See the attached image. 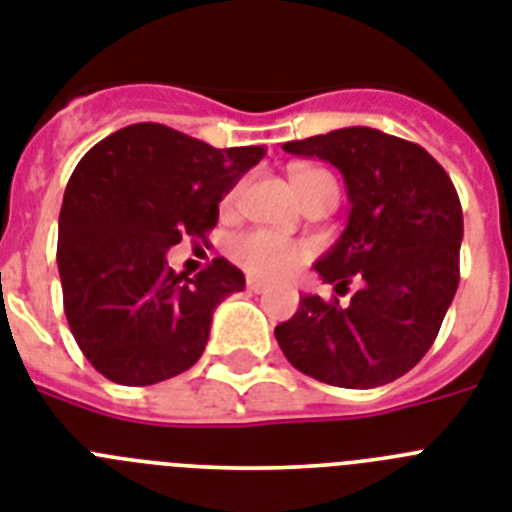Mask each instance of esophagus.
I'll return each mask as SVG.
<instances>
[{"label":"esophagus","mask_w":512,"mask_h":512,"mask_svg":"<svg viewBox=\"0 0 512 512\" xmlns=\"http://www.w3.org/2000/svg\"><path fill=\"white\" fill-rule=\"evenodd\" d=\"M268 288V283L265 281H257V278H247V291L250 293H262Z\"/></svg>","instance_id":"34e87169"}]
</instances>
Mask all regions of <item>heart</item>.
Instances as JSON below:
<instances>
[{"label": "heart", "instance_id": "heart-1", "mask_svg": "<svg viewBox=\"0 0 512 512\" xmlns=\"http://www.w3.org/2000/svg\"><path fill=\"white\" fill-rule=\"evenodd\" d=\"M293 190L299 193L301 201L311 198L317 193H337V182L330 172L317 170V167H296L291 170ZM239 198V185L226 193L224 208H231ZM231 260L237 262L239 268L247 270L250 275H260V278H286L293 270H299L309 257V247L296 239L281 237L273 231L255 229L237 234L229 244Z\"/></svg>", "mask_w": 512, "mask_h": 512}]
</instances>
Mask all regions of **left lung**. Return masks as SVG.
<instances>
[{"label": "left lung", "mask_w": 512, "mask_h": 512, "mask_svg": "<svg viewBox=\"0 0 512 512\" xmlns=\"http://www.w3.org/2000/svg\"><path fill=\"white\" fill-rule=\"evenodd\" d=\"M283 149L324 159L345 177L348 226L314 270L337 293L361 286L348 306L304 296L275 340L311 379L345 389L389 384L428 353L459 288V193L422 146L376 128H337Z\"/></svg>", "instance_id": "left-lung-1"}]
</instances>
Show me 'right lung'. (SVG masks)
<instances>
[{
  "label": "right lung",
  "mask_w": 512,
  "mask_h": 512,
  "mask_svg": "<svg viewBox=\"0 0 512 512\" xmlns=\"http://www.w3.org/2000/svg\"><path fill=\"white\" fill-rule=\"evenodd\" d=\"M262 157V146L216 149L162 123H133L79 159L56 262L71 335L105 379L159 384L201 358L213 309L242 291L244 273L216 257L198 275H177L167 252L182 237L206 239L221 198Z\"/></svg>",
  "instance_id": "1"
}]
</instances>
